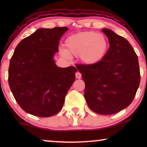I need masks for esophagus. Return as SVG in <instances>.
I'll return each instance as SVG.
<instances>
[{
    "instance_id": "34e87169",
    "label": "esophagus",
    "mask_w": 147,
    "mask_h": 147,
    "mask_svg": "<svg viewBox=\"0 0 147 147\" xmlns=\"http://www.w3.org/2000/svg\"><path fill=\"white\" fill-rule=\"evenodd\" d=\"M76 78H78V79H80V78H81V77H82L81 73H80V72H79V71L76 72Z\"/></svg>"
}]
</instances>
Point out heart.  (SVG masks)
I'll use <instances>...</instances> for the list:
<instances>
[{
  "label": "heart",
  "instance_id": "heart-1",
  "mask_svg": "<svg viewBox=\"0 0 147 147\" xmlns=\"http://www.w3.org/2000/svg\"><path fill=\"white\" fill-rule=\"evenodd\" d=\"M66 50L60 49V53L65 57L80 56L82 63L94 65L100 62L107 53L108 42L102 33L85 31L70 35L65 41Z\"/></svg>",
  "mask_w": 147,
  "mask_h": 147
}]
</instances>
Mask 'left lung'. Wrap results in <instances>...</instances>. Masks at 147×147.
<instances>
[{"label": "left lung", "instance_id": "left-lung-1", "mask_svg": "<svg viewBox=\"0 0 147 147\" xmlns=\"http://www.w3.org/2000/svg\"><path fill=\"white\" fill-rule=\"evenodd\" d=\"M102 31L110 44L105 57L94 65L79 64L76 67L85 82L84 96L90 109L110 115L131 104L140 74L138 57L129 42L111 30Z\"/></svg>", "mask_w": 147, "mask_h": 147}]
</instances>
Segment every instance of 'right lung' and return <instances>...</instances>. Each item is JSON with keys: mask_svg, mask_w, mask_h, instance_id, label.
I'll return each instance as SVG.
<instances>
[{"mask_svg": "<svg viewBox=\"0 0 147 147\" xmlns=\"http://www.w3.org/2000/svg\"><path fill=\"white\" fill-rule=\"evenodd\" d=\"M66 27L39 29L18 44L9 67V84L14 98L27 113L49 117L63 107L75 81L74 66L59 67L53 55Z\"/></svg>", "mask_w": 147, "mask_h": 147, "instance_id": "add662e5", "label": "right lung"}]
</instances>
